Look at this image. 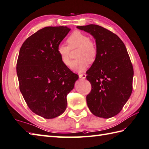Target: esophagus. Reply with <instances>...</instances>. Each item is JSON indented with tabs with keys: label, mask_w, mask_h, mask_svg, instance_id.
<instances>
[{
	"label": "esophagus",
	"mask_w": 149,
	"mask_h": 149,
	"mask_svg": "<svg viewBox=\"0 0 149 149\" xmlns=\"http://www.w3.org/2000/svg\"><path fill=\"white\" fill-rule=\"evenodd\" d=\"M79 78H81V79H85L86 77V74H79Z\"/></svg>",
	"instance_id": "obj_1"
}]
</instances>
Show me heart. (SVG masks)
<instances>
[{
	"label": "heart",
	"instance_id": "heart-1",
	"mask_svg": "<svg viewBox=\"0 0 149 149\" xmlns=\"http://www.w3.org/2000/svg\"><path fill=\"white\" fill-rule=\"evenodd\" d=\"M68 46L64 44H59L57 48V53L61 62L66 66L70 65V49L79 48L77 52V60L73 61L71 68L76 72L85 71L88 63H93L97 56V49L90 41V37L79 31H75L67 39Z\"/></svg>",
	"mask_w": 149,
	"mask_h": 149
}]
</instances>
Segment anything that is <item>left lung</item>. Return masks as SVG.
Segmentation results:
<instances>
[{
	"instance_id": "8db88e82",
	"label": "left lung",
	"mask_w": 149,
	"mask_h": 149,
	"mask_svg": "<svg viewBox=\"0 0 149 149\" xmlns=\"http://www.w3.org/2000/svg\"><path fill=\"white\" fill-rule=\"evenodd\" d=\"M95 40L97 56L86 72L92 90L86 103L93 114L110 118L120 112L132 91L134 70L124 43L117 35L95 24L77 26Z\"/></svg>"
}]
</instances>
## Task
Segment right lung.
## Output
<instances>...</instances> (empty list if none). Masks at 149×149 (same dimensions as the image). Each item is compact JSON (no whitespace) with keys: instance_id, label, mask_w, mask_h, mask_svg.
<instances>
[{"instance_id":"right-lung-1","label":"right lung","mask_w":149,"mask_h":149,"mask_svg":"<svg viewBox=\"0 0 149 149\" xmlns=\"http://www.w3.org/2000/svg\"><path fill=\"white\" fill-rule=\"evenodd\" d=\"M70 29L48 26L38 30L22 44L17 63L20 91L32 112L53 119L65 111L67 94L78 75L63 65L57 46Z\"/></svg>"}]
</instances>
